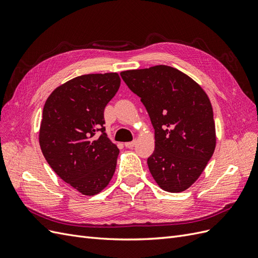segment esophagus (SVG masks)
<instances>
[{
  "instance_id": "34e87169",
  "label": "esophagus",
  "mask_w": 258,
  "mask_h": 258,
  "mask_svg": "<svg viewBox=\"0 0 258 258\" xmlns=\"http://www.w3.org/2000/svg\"><path fill=\"white\" fill-rule=\"evenodd\" d=\"M135 145H136V140H134V141H131V142H126V143H124V146L128 147V148L134 147Z\"/></svg>"
}]
</instances>
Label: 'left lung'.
I'll return each instance as SVG.
<instances>
[{
  "label": "left lung",
  "mask_w": 258,
  "mask_h": 258,
  "mask_svg": "<svg viewBox=\"0 0 258 258\" xmlns=\"http://www.w3.org/2000/svg\"><path fill=\"white\" fill-rule=\"evenodd\" d=\"M141 99L155 129V151L147 158L163 190L179 192L200 176L215 150L213 110L207 93L189 76L168 66L120 73Z\"/></svg>",
  "instance_id": "left-lung-1"
}]
</instances>
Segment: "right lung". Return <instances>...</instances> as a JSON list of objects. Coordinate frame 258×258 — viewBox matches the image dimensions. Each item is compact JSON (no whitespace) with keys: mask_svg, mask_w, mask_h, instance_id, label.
<instances>
[{"mask_svg":"<svg viewBox=\"0 0 258 258\" xmlns=\"http://www.w3.org/2000/svg\"><path fill=\"white\" fill-rule=\"evenodd\" d=\"M117 73L67 82L46 100L40 145L48 165L68 184L92 196L110 183L119 150L105 134L104 108L119 89Z\"/></svg>","mask_w":258,"mask_h":258,"instance_id":"right-lung-1","label":"right lung"}]
</instances>
